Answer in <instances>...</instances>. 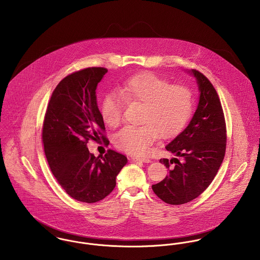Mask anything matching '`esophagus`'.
Instances as JSON below:
<instances>
[{"mask_svg": "<svg viewBox=\"0 0 260 260\" xmlns=\"http://www.w3.org/2000/svg\"><path fill=\"white\" fill-rule=\"evenodd\" d=\"M131 160H132V161H134V162H137V161H141V162H144V163H149V162H151V160H150L149 158H146V157H137V156L132 157V158H131Z\"/></svg>", "mask_w": 260, "mask_h": 260, "instance_id": "obj_1", "label": "esophagus"}]
</instances>
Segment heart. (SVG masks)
Masks as SVG:
<instances>
[{"label":"heart","mask_w":260,"mask_h":260,"mask_svg":"<svg viewBox=\"0 0 260 260\" xmlns=\"http://www.w3.org/2000/svg\"><path fill=\"white\" fill-rule=\"evenodd\" d=\"M118 90L120 95L109 93L102 102L101 114L109 127L121 124L124 101L143 104L139 117L141 125L126 126L114 136L116 147L129 154H145L157 136L167 139L178 134L193 109L190 89L170 85L168 80L151 72L130 77Z\"/></svg>","instance_id":"b5f03b06"}]
</instances>
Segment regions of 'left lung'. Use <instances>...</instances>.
<instances>
[{
	"label": "left lung",
	"mask_w": 260,
	"mask_h": 260,
	"mask_svg": "<svg viewBox=\"0 0 260 260\" xmlns=\"http://www.w3.org/2000/svg\"><path fill=\"white\" fill-rule=\"evenodd\" d=\"M188 72L196 79L199 102L185 129L165 147L174 157L160 159L169 174L152 185L154 193L171 205L192 201L210 185L226 149L225 119L217 92L202 73Z\"/></svg>",
	"instance_id": "8db88e82"
}]
</instances>
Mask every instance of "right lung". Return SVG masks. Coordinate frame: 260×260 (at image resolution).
<instances>
[{"instance_id": "1", "label": "right lung", "mask_w": 260, "mask_h": 260, "mask_svg": "<svg viewBox=\"0 0 260 260\" xmlns=\"http://www.w3.org/2000/svg\"><path fill=\"white\" fill-rule=\"evenodd\" d=\"M107 69L86 68L65 77L53 91L43 124L44 151L59 184L72 198L86 203L104 199L116 186L127 157L109 149L104 156L89 152L90 139L100 137L104 121L96 89Z\"/></svg>"}]
</instances>
